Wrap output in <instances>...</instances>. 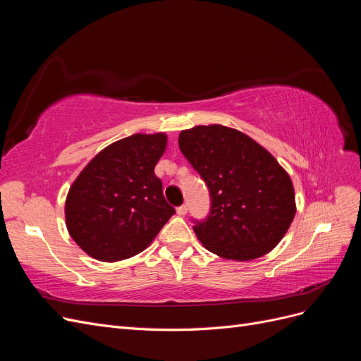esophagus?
Masks as SVG:
<instances>
[{"instance_id":"esophagus-1","label":"esophagus","mask_w":361,"mask_h":361,"mask_svg":"<svg viewBox=\"0 0 361 361\" xmlns=\"http://www.w3.org/2000/svg\"><path fill=\"white\" fill-rule=\"evenodd\" d=\"M176 212L179 214V215H187V212H188V206L187 204H182V206H179L178 209H176Z\"/></svg>"}]
</instances>
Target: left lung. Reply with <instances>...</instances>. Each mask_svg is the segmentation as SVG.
Returning a JSON list of instances; mask_svg holds the SVG:
<instances>
[{"mask_svg": "<svg viewBox=\"0 0 361 361\" xmlns=\"http://www.w3.org/2000/svg\"><path fill=\"white\" fill-rule=\"evenodd\" d=\"M179 147L209 188V214L192 220L199 241L232 260L269 253L297 211L292 180L277 159L253 138L223 125L182 130Z\"/></svg>", "mask_w": 361, "mask_h": 361, "instance_id": "obj_1", "label": "left lung"}]
</instances>
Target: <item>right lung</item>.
<instances>
[{"label":"right lung","mask_w":361,"mask_h":361,"mask_svg":"<svg viewBox=\"0 0 361 361\" xmlns=\"http://www.w3.org/2000/svg\"><path fill=\"white\" fill-rule=\"evenodd\" d=\"M166 134H134L99 152L72 183L66 226L87 255L117 262L143 251L174 214L155 166Z\"/></svg>","instance_id":"obj_1"}]
</instances>
